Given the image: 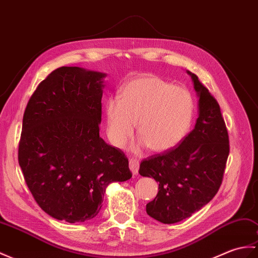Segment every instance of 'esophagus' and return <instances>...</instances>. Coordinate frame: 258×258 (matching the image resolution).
Masks as SVG:
<instances>
[{
	"label": "esophagus",
	"mask_w": 258,
	"mask_h": 258,
	"mask_svg": "<svg viewBox=\"0 0 258 258\" xmlns=\"http://www.w3.org/2000/svg\"><path fill=\"white\" fill-rule=\"evenodd\" d=\"M139 168H140V161L134 158L130 159V169L131 171L133 172V175H136L139 172Z\"/></svg>",
	"instance_id": "esophagus-1"
}]
</instances>
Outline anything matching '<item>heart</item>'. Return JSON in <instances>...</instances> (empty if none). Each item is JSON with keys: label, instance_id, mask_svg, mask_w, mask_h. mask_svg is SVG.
I'll use <instances>...</instances> for the list:
<instances>
[{"label": "heart", "instance_id": "1", "mask_svg": "<svg viewBox=\"0 0 258 258\" xmlns=\"http://www.w3.org/2000/svg\"><path fill=\"white\" fill-rule=\"evenodd\" d=\"M194 100L187 90L158 77L144 76L125 83L118 97L105 104L106 135L122 147L135 127L141 145L166 151L182 141L192 123Z\"/></svg>", "mask_w": 258, "mask_h": 258}]
</instances>
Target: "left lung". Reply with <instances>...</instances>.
<instances>
[{
    "label": "left lung",
    "instance_id": "left-lung-1",
    "mask_svg": "<svg viewBox=\"0 0 258 258\" xmlns=\"http://www.w3.org/2000/svg\"><path fill=\"white\" fill-rule=\"evenodd\" d=\"M199 94L195 128L177 147L143 159L140 175L156 180L158 194L146 205L149 217L165 224L199 211L218 194L230 153L229 134L218 101L189 73Z\"/></svg>",
    "mask_w": 258,
    "mask_h": 258
}]
</instances>
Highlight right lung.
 Here are the masks:
<instances>
[{
    "label": "right lung",
    "mask_w": 258,
    "mask_h": 258,
    "mask_svg": "<svg viewBox=\"0 0 258 258\" xmlns=\"http://www.w3.org/2000/svg\"><path fill=\"white\" fill-rule=\"evenodd\" d=\"M104 74L53 70L36 88L23 116L19 164L36 203L69 223L93 219L106 187L132 178L121 149L100 137Z\"/></svg>",
    "instance_id": "obj_1"
}]
</instances>
